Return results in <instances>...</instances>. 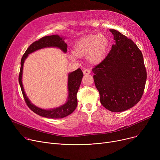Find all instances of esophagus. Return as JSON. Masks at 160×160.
<instances>
[{
	"mask_svg": "<svg viewBox=\"0 0 160 160\" xmlns=\"http://www.w3.org/2000/svg\"><path fill=\"white\" fill-rule=\"evenodd\" d=\"M83 74H84L85 75H88V74H90V71L89 70V69H84L83 71Z\"/></svg>",
	"mask_w": 160,
	"mask_h": 160,
	"instance_id": "esophagus-1",
	"label": "esophagus"
}]
</instances>
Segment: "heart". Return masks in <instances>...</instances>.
<instances>
[{
    "mask_svg": "<svg viewBox=\"0 0 160 160\" xmlns=\"http://www.w3.org/2000/svg\"><path fill=\"white\" fill-rule=\"evenodd\" d=\"M109 41L105 34H89L82 37L75 42L73 46V53L70 58L76 60L77 57L86 56L87 61L93 65L101 62L106 56Z\"/></svg>",
    "mask_w": 160,
    "mask_h": 160,
    "instance_id": "heart-1",
    "label": "heart"
}]
</instances>
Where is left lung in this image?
I'll return each instance as SVG.
<instances>
[{"mask_svg":"<svg viewBox=\"0 0 160 160\" xmlns=\"http://www.w3.org/2000/svg\"><path fill=\"white\" fill-rule=\"evenodd\" d=\"M115 44L104 60L92 69L101 104L113 112L135 106L143 94L147 71L143 57L132 40L110 29Z\"/></svg>","mask_w":160,"mask_h":160,"instance_id":"obj_1","label":"left lung"}]
</instances>
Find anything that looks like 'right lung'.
Listing matches in <instances>:
<instances>
[{"instance_id":"obj_1","label":"right lung","mask_w":160,"mask_h":160,"mask_svg":"<svg viewBox=\"0 0 160 160\" xmlns=\"http://www.w3.org/2000/svg\"><path fill=\"white\" fill-rule=\"evenodd\" d=\"M47 47H57L61 49L64 53H66L67 50V45L65 43L64 39L58 35L43 37L39 40L33 42L27 48L22 57L21 61V69L19 76V82L25 102L32 112L41 117H47V118L60 119L72 113L77 108L78 104L77 94L80 88L83 74L80 69H78L72 72L69 73L68 83H67L68 98H67V102L64 104L54 109H50V110H44V109L38 108L34 104H33L27 97L22 86V77L23 65L24 60H26L28 54L36 51L38 50Z\"/></svg>"}]
</instances>
